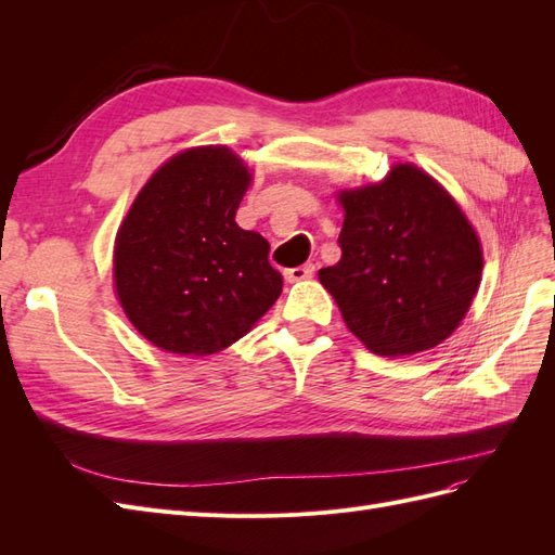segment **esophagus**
I'll use <instances>...</instances> for the list:
<instances>
[{"instance_id":"34e87169","label":"esophagus","mask_w":555,"mask_h":555,"mask_svg":"<svg viewBox=\"0 0 555 555\" xmlns=\"http://www.w3.org/2000/svg\"><path fill=\"white\" fill-rule=\"evenodd\" d=\"M312 275H314V263L296 266V268H289V271H284V280L287 282H300V280H308Z\"/></svg>"}]
</instances>
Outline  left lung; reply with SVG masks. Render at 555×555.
Listing matches in <instances>:
<instances>
[{"instance_id":"left-lung-1","label":"left lung","mask_w":555,"mask_h":555,"mask_svg":"<svg viewBox=\"0 0 555 555\" xmlns=\"http://www.w3.org/2000/svg\"><path fill=\"white\" fill-rule=\"evenodd\" d=\"M343 257L319 271L347 328L379 357L438 347L481 282V245L438 180L396 164L382 182L338 194Z\"/></svg>"}]
</instances>
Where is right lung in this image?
Listing matches in <instances>:
<instances>
[{
	"label": "right lung",
	"instance_id": "right-lung-1",
	"mask_svg": "<svg viewBox=\"0 0 555 555\" xmlns=\"http://www.w3.org/2000/svg\"><path fill=\"white\" fill-rule=\"evenodd\" d=\"M251 173L224 145L178 153L153 173L117 231L113 282L155 347L208 357L241 340L282 294L268 241L236 224Z\"/></svg>",
	"mask_w": 555,
	"mask_h": 555
}]
</instances>
